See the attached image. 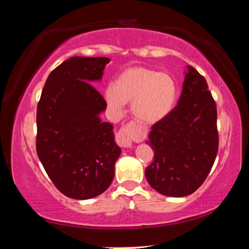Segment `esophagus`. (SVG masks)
<instances>
[{
	"label": "esophagus",
	"instance_id": "esophagus-1",
	"mask_svg": "<svg viewBox=\"0 0 249 249\" xmlns=\"http://www.w3.org/2000/svg\"><path fill=\"white\" fill-rule=\"evenodd\" d=\"M116 142L123 148H130L132 147V136L127 127H123L116 135Z\"/></svg>",
	"mask_w": 249,
	"mask_h": 249
}]
</instances>
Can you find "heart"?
Wrapping results in <instances>:
<instances>
[{
    "label": "heart",
    "mask_w": 249,
    "mask_h": 249,
    "mask_svg": "<svg viewBox=\"0 0 249 249\" xmlns=\"http://www.w3.org/2000/svg\"><path fill=\"white\" fill-rule=\"evenodd\" d=\"M178 99V84L171 74L146 67L125 69L104 90V100L115 114L132 102V112L142 123L153 125L170 114Z\"/></svg>",
    "instance_id": "obj_1"
}]
</instances>
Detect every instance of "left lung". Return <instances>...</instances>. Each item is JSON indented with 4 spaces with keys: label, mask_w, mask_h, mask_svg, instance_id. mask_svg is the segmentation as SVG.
<instances>
[{
    "label": "left lung",
    "mask_w": 249,
    "mask_h": 249,
    "mask_svg": "<svg viewBox=\"0 0 249 249\" xmlns=\"http://www.w3.org/2000/svg\"><path fill=\"white\" fill-rule=\"evenodd\" d=\"M216 119L208 83L188 65L178 105L153 125L146 142L155 151L145 170L151 188L162 196L182 197L204 182L218 149Z\"/></svg>",
    "instance_id": "left-lung-1"
}]
</instances>
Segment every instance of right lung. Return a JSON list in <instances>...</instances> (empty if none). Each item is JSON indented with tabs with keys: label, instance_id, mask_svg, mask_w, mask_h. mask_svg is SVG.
I'll return each instance as SVG.
<instances>
[{
	"label": "right lung",
	"instance_id": "obj_1",
	"mask_svg": "<svg viewBox=\"0 0 249 249\" xmlns=\"http://www.w3.org/2000/svg\"><path fill=\"white\" fill-rule=\"evenodd\" d=\"M107 57H71L48 75L37 107L36 150L57 189L75 200L95 197L114 178L121 155L113 126L102 122L107 102L93 82Z\"/></svg>",
	"mask_w": 249,
	"mask_h": 249
}]
</instances>
